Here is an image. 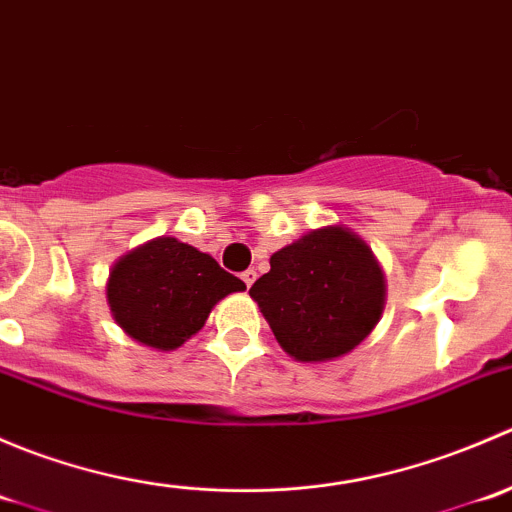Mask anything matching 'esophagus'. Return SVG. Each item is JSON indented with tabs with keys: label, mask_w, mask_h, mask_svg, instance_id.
Segmentation results:
<instances>
[{
	"label": "esophagus",
	"mask_w": 512,
	"mask_h": 512,
	"mask_svg": "<svg viewBox=\"0 0 512 512\" xmlns=\"http://www.w3.org/2000/svg\"><path fill=\"white\" fill-rule=\"evenodd\" d=\"M255 280H257V272L255 270H245V272H242V282H245L247 287L255 285Z\"/></svg>",
	"instance_id": "1"
}]
</instances>
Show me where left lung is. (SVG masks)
Listing matches in <instances>:
<instances>
[{
	"label": "left lung",
	"instance_id": "left-lung-1",
	"mask_svg": "<svg viewBox=\"0 0 512 512\" xmlns=\"http://www.w3.org/2000/svg\"><path fill=\"white\" fill-rule=\"evenodd\" d=\"M250 297L292 359L322 364L374 332L386 304V277L356 232L327 225L277 250Z\"/></svg>",
	"mask_w": 512,
	"mask_h": 512
}]
</instances>
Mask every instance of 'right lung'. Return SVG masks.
<instances>
[{
	"mask_svg": "<svg viewBox=\"0 0 512 512\" xmlns=\"http://www.w3.org/2000/svg\"><path fill=\"white\" fill-rule=\"evenodd\" d=\"M245 282L208 252L160 235L126 252L108 272L106 299L118 327L143 347L173 352L203 329L210 309Z\"/></svg>",
	"mask_w": 512,
	"mask_h": 512,
	"instance_id": "right-lung-1",
	"label": "right lung"
}]
</instances>
